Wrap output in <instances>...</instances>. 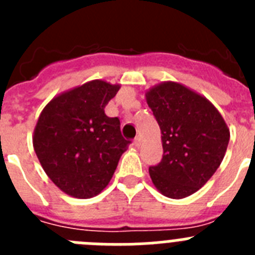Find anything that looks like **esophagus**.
Returning <instances> with one entry per match:
<instances>
[{"mask_svg": "<svg viewBox=\"0 0 255 255\" xmlns=\"http://www.w3.org/2000/svg\"><path fill=\"white\" fill-rule=\"evenodd\" d=\"M140 144H141V140L139 136H136V138L134 139V145L135 147H140Z\"/></svg>", "mask_w": 255, "mask_h": 255, "instance_id": "34e87169", "label": "esophagus"}]
</instances>
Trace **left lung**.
Returning a JSON list of instances; mask_svg holds the SVG:
<instances>
[{
  "label": "left lung",
  "instance_id": "obj_1",
  "mask_svg": "<svg viewBox=\"0 0 255 255\" xmlns=\"http://www.w3.org/2000/svg\"><path fill=\"white\" fill-rule=\"evenodd\" d=\"M148 106L161 129L163 157L149 167L153 185L172 199L194 194L224 159L230 129L206 97L176 82L148 89Z\"/></svg>",
  "mask_w": 255,
  "mask_h": 255
}]
</instances>
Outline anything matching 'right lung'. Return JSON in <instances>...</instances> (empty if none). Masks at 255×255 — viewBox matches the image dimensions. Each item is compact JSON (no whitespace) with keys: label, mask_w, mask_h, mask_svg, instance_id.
Masks as SVG:
<instances>
[{"label":"right lung","mask_w":255,"mask_h":255,"mask_svg":"<svg viewBox=\"0 0 255 255\" xmlns=\"http://www.w3.org/2000/svg\"><path fill=\"white\" fill-rule=\"evenodd\" d=\"M119 89L105 80L87 82L53 97L38 117L35 154L47 176L67 195L88 199L100 194L128 149L120 120L105 114Z\"/></svg>","instance_id":"add662e5"}]
</instances>
